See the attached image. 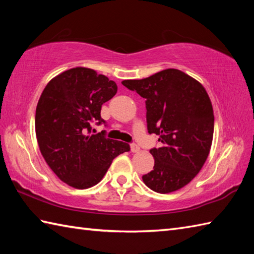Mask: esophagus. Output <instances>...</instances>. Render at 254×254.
I'll return each mask as SVG.
<instances>
[{
    "label": "esophagus",
    "instance_id": "esophagus-1",
    "mask_svg": "<svg viewBox=\"0 0 254 254\" xmlns=\"http://www.w3.org/2000/svg\"><path fill=\"white\" fill-rule=\"evenodd\" d=\"M131 152L132 153H138L139 152V146H137L136 144H131Z\"/></svg>",
    "mask_w": 254,
    "mask_h": 254
}]
</instances>
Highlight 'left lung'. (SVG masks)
I'll return each mask as SVG.
<instances>
[{
	"mask_svg": "<svg viewBox=\"0 0 254 254\" xmlns=\"http://www.w3.org/2000/svg\"><path fill=\"white\" fill-rule=\"evenodd\" d=\"M122 85L145 98L148 133L163 144L149 150L155 165L142 177L144 183L161 194L179 190L202 169L212 146L214 111L207 91L176 68Z\"/></svg>",
	"mask_w": 254,
	"mask_h": 254,
	"instance_id": "left-lung-1",
	"label": "left lung"
}]
</instances>
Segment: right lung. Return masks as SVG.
<instances>
[{"label": "right lung", "instance_id": "1", "mask_svg": "<svg viewBox=\"0 0 254 254\" xmlns=\"http://www.w3.org/2000/svg\"><path fill=\"white\" fill-rule=\"evenodd\" d=\"M118 86L88 67H73L47 84L36 108V136L40 153L58 178L75 189L100 182L128 144L91 134V123L105 121L101 106Z\"/></svg>", "mask_w": 254, "mask_h": 254}]
</instances>
